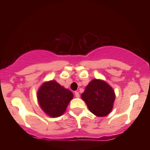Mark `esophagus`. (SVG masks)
Here are the masks:
<instances>
[{
  "instance_id": "obj_1",
  "label": "esophagus",
  "mask_w": 150,
  "mask_h": 150,
  "mask_svg": "<svg viewBox=\"0 0 150 150\" xmlns=\"http://www.w3.org/2000/svg\"><path fill=\"white\" fill-rule=\"evenodd\" d=\"M75 97H77V98L80 97V94H79V92H75Z\"/></svg>"
}]
</instances>
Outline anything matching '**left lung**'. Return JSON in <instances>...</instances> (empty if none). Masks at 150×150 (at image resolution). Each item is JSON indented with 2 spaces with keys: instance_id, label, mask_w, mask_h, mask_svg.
<instances>
[{
  "instance_id": "left-lung-1",
  "label": "left lung",
  "mask_w": 150,
  "mask_h": 150,
  "mask_svg": "<svg viewBox=\"0 0 150 150\" xmlns=\"http://www.w3.org/2000/svg\"><path fill=\"white\" fill-rule=\"evenodd\" d=\"M81 97L91 112L97 116L102 117L108 115L112 110L115 94L106 82L94 79L86 87Z\"/></svg>"
}]
</instances>
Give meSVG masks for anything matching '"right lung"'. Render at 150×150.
Wrapping results in <instances>:
<instances>
[{
	"label": "right lung",
	"instance_id": "right-lung-1",
	"mask_svg": "<svg viewBox=\"0 0 150 150\" xmlns=\"http://www.w3.org/2000/svg\"><path fill=\"white\" fill-rule=\"evenodd\" d=\"M73 94L56 81H49L43 84L37 93L41 108L51 117H58L65 112Z\"/></svg>",
	"mask_w": 150,
	"mask_h": 150
}]
</instances>
